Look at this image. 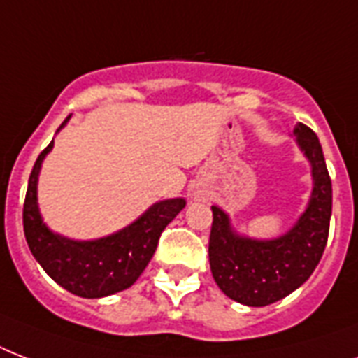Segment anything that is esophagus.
<instances>
[{
    "label": "esophagus",
    "mask_w": 358,
    "mask_h": 358,
    "mask_svg": "<svg viewBox=\"0 0 358 358\" xmlns=\"http://www.w3.org/2000/svg\"><path fill=\"white\" fill-rule=\"evenodd\" d=\"M195 196H196V193H195Z\"/></svg>",
    "instance_id": "esophagus-1"
}]
</instances>
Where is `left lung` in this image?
Masks as SVG:
<instances>
[{"instance_id": "8db88e82", "label": "left lung", "mask_w": 358, "mask_h": 358, "mask_svg": "<svg viewBox=\"0 0 358 358\" xmlns=\"http://www.w3.org/2000/svg\"><path fill=\"white\" fill-rule=\"evenodd\" d=\"M294 135L310 162L312 189L305 213L277 239L239 236L229 215L212 206L210 267L213 280L227 297L247 306H266L284 299L305 284L322 260L333 212V185L317 135L299 122Z\"/></svg>"}]
</instances>
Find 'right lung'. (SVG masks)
Listing matches in <instances>:
<instances>
[{"mask_svg": "<svg viewBox=\"0 0 358 358\" xmlns=\"http://www.w3.org/2000/svg\"><path fill=\"white\" fill-rule=\"evenodd\" d=\"M66 117L59 129L69 122ZM57 129V131H59ZM53 141L36 157L24 202V232L31 252L50 277L85 299H98L129 288L156 252L159 236L185 206L184 199L156 202L126 229L92 241H74L53 234L42 223L36 204V182Z\"/></svg>", "mask_w": 358, "mask_h": 358, "instance_id": "1", "label": "right lung"}]
</instances>
